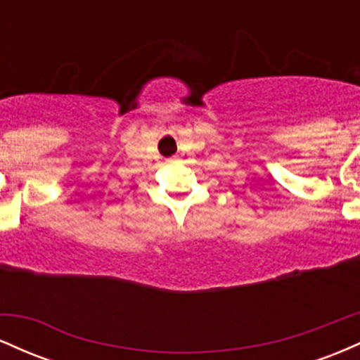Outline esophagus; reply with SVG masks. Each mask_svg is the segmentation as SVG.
Masks as SVG:
<instances>
[{
	"instance_id": "obj_1",
	"label": "esophagus",
	"mask_w": 360,
	"mask_h": 360,
	"mask_svg": "<svg viewBox=\"0 0 360 360\" xmlns=\"http://www.w3.org/2000/svg\"><path fill=\"white\" fill-rule=\"evenodd\" d=\"M177 160V157H171V159H169V162H176Z\"/></svg>"
}]
</instances>
